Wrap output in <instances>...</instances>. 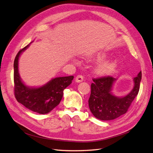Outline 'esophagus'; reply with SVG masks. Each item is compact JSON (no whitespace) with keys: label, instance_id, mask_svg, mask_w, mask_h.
<instances>
[{"label":"esophagus","instance_id":"34e87169","mask_svg":"<svg viewBox=\"0 0 153 153\" xmlns=\"http://www.w3.org/2000/svg\"><path fill=\"white\" fill-rule=\"evenodd\" d=\"M83 80H84V76L82 75H78L76 76V78H75V81L76 82H82Z\"/></svg>","mask_w":153,"mask_h":153}]
</instances>
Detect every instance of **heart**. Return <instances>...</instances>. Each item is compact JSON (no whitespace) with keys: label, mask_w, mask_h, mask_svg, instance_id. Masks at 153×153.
<instances>
[{"label":"heart","mask_w":153,"mask_h":153,"mask_svg":"<svg viewBox=\"0 0 153 153\" xmlns=\"http://www.w3.org/2000/svg\"><path fill=\"white\" fill-rule=\"evenodd\" d=\"M106 55L105 53H98L94 57H91V58L97 60V61H101L103 59L106 58ZM117 67V61H109L105 62L102 64H100V65L96 68V72L101 75H109V74L112 73L114 71Z\"/></svg>","instance_id":"1"}]
</instances>
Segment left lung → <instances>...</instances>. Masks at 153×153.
<instances>
[{
  "label": "left lung",
  "instance_id": "obj_1",
  "mask_svg": "<svg viewBox=\"0 0 153 153\" xmlns=\"http://www.w3.org/2000/svg\"><path fill=\"white\" fill-rule=\"evenodd\" d=\"M142 71L133 78L134 87L131 91L124 97H117L112 93L114 83L112 76L93 78L89 106L94 116L102 121H110L126 114L140 89Z\"/></svg>",
  "mask_w": 153,
  "mask_h": 153
}]
</instances>
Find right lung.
I'll list each match as a JSON object with an SVG mask.
<instances>
[{
  "label": "right lung",
  "mask_w": 153,
  "mask_h": 153,
  "mask_svg": "<svg viewBox=\"0 0 153 153\" xmlns=\"http://www.w3.org/2000/svg\"><path fill=\"white\" fill-rule=\"evenodd\" d=\"M29 46L27 45L18 52L14 61L15 96L18 102L27 108L40 114H48L61 102L63 91L71 84L74 76L55 78L39 87L26 86L22 81L18 72V59Z\"/></svg>",
  "instance_id": "obj_1"
}]
</instances>
